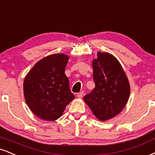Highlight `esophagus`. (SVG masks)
<instances>
[{
	"mask_svg": "<svg viewBox=\"0 0 155 155\" xmlns=\"http://www.w3.org/2000/svg\"><path fill=\"white\" fill-rule=\"evenodd\" d=\"M82 97H83V92H82L78 93V94H77V97L78 98L81 99V98H82Z\"/></svg>",
	"mask_w": 155,
	"mask_h": 155,
	"instance_id": "34e87169",
	"label": "esophagus"
}]
</instances>
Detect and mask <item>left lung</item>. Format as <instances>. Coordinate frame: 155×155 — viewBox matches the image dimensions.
<instances>
[{"label":"left lung","instance_id":"left-lung-1","mask_svg":"<svg viewBox=\"0 0 155 155\" xmlns=\"http://www.w3.org/2000/svg\"><path fill=\"white\" fill-rule=\"evenodd\" d=\"M92 61L95 87L84 97L85 103L99 120L106 121L118 115L127 104L131 87L118 60L107 52H97Z\"/></svg>","mask_w":155,"mask_h":155}]
</instances>
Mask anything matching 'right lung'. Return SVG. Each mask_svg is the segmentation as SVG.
Segmentation results:
<instances>
[{
  "instance_id": "add662e5",
  "label": "right lung",
  "mask_w": 155,
  "mask_h": 155,
  "mask_svg": "<svg viewBox=\"0 0 155 155\" xmlns=\"http://www.w3.org/2000/svg\"><path fill=\"white\" fill-rule=\"evenodd\" d=\"M69 56L55 53L35 63L24 78L23 90L28 107L39 118L54 121L75 98L65 68Z\"/></svg>"
}]
</instances>
